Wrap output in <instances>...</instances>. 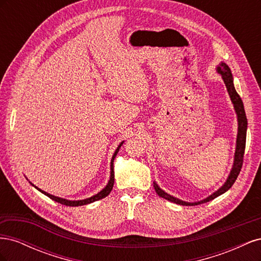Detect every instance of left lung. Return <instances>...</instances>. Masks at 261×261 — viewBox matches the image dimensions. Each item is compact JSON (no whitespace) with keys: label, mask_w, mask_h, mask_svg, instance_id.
<instances>
[{"label":"left lung","mask_w":261,"mask_h":261,"mask_svg":"<svg viewBox=\"0 0 261 261\" xmlns=\"http://www.w3.org/2000/svg\"><path fill=\"white\" fill-rule=\"evenodd\" d=\"M218 73L222 76V80L226 86V89L228 92V96L231 98L232 103L234 106L236 115H238V122H239V130H238V138H236V149H235V154H234V163H233V168L231 170L230 175H228L227 179L225 183L221 186L216 193H213L212 195H210L209 197H207L206 199L197 201V202H186L180 199L175 198L169 194L165 193L164 191L158 186V184L155 181H153V187L155 189V193L159 195L162 198L167 199L169 201H172L174 203H178L181 204V206H196V204H200V203H204L211 201L217 197H219L220 195L224 194L226 191H228L232 187V185L235 183L236 178H238L242 165H243V159H244V152H245V146H246V132H247V117H246V113H245L244 110V105L243 101L240 97V94L236 92L235 87L233 84V76L231 73V69L228 67L225 63H221L219 64V66L217 67Z\"/></svg>","instance_id":"1"}]
</instances>
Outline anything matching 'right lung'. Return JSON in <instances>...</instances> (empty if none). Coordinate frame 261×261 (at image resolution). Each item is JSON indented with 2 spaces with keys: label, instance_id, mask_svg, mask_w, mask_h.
<instances>
[{
  "label": "right lung",
  "instance_id": "1",
  "mask_svg": "<svg viewBox=\"0 0 261 261\" xmlns=\"http://www.w3.org/2000/svg\"><path fill=\"white\" fill-rule=\"evenodd\" d=\"M123 143H124V141H122V143H121L120 145H118V147L116 148L115 152H114V154H113V156H112V160H111V175H110L109 183L107 184V186H106L103 189H102L101 192H99L97 195H93V196L89 197V198H86V199H83V200H67V199H64V198H60V197H57V196L50 195V194H48L46 192L42 191V189L38 188V187H37V186H35L34 184H31V183H30V184L33 185V186H35V187L38 189L39 192H41V193H42V194H44L45 196H48L49 198H51L52 200L57 201V202H59V203L64 204V206H69V207L84 206V204H88V203H91V202L97 201V200H99V199L105 198V197H107L110 193H111L112 188H113V185H114V170H113V162H114L115 156H116V154H117V152H118V150H120L121 146L123 145Z\"/></svg>",
  "mask_w": 261,
  "mask_h": 261
}]
</instances>
